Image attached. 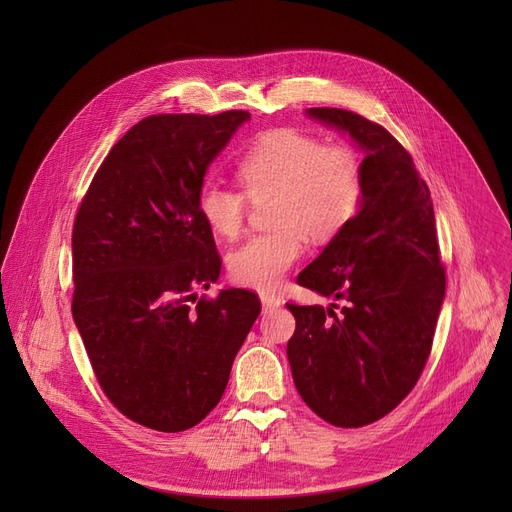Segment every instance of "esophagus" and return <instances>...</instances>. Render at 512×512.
<instances>
[{"mask_svg": "<svg viewBox=\"0 0 512 512\" xmlns=\"http://www.w3.org/2000/svg\"><path fill=\"white\" fill-rule=\"evenodd\" d=\"M261 305H263V311H272V309H278L282 303L280 299L270 297V294H261Z\"/></svg>", "mask_w": 512, "mask_h": 512, "instance_id": "esophagus-1", "label": "esophagus"}]
</instances>
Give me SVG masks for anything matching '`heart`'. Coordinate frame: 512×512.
<instances>
[{
	"instance_id": "obj_1",
	"label": "heart",
	"mask_w": 512,
	"mask_h": 512,
	"mask_svg": "<svg viewBox=\"0 0 512 512\" xmlns=\"http://www.w3.org/2000/svg\"><path fill=\"white\" fill-rule=\"evenodd\" d=\"M236 176L253 203L272 199L267 222L274 230L251 236L228 255L232 282L259 292L280 286L303 255L305 236L315 242L338 236L355 218L363 197L357 151L342 143L324 145L294 128L261 134L238 159ZM247 209V198L220 182H205L197 195L203 222L224 238L240 234Z\"/></svg>"
}]
</instances>
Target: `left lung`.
I'll return each mask as SVG.
<instances>
[{
    "label": "left lung",
    "instance_id": "8db88e82",
    "mask_svg": "<svg viewBox=\"0 0 512 512\" xmlns=\"http://www.w3.org/2000/svg\"><path fill=\"white\" fill-rule=\"evenodd\" d=\"M305 114L365 153L363 197L351 224L297 280L344 307L288 303L297 328L286 353L315 415L361 427L398 407L432 351L446 292L434 205L409 151L384 126L336 107Z\"/></svg>",
    "mask_w": 512,
    "mask_h": 512
}]
</instances>
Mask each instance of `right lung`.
<instances>
[{
	"label": "right lung",
	"mask_w": 512,
	"mask_h": 512,
	"mask_svg": "<svg viewBox=\"0 0 512 512\" xmlns=\"http://www.w3.org/2000/svg\"><path fill=\"white\" fill-rule=\"evenodd\" d=\"M249 120L240 110L141 120L107 153L76 213L74 324L105 396L157 432H184L218 405L261 313L251 290L199 301L195 292L222 270L197 195Z\"/></svg>",
	"instance_id": "add662e5"
}]
</instances>
